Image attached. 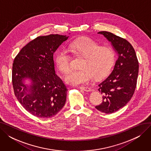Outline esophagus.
I'll use <instances>...</instances> for the list:
<instances>
[{
	"label": "esophagus",
	"instance_id": "obj_1",
	"mask_svg": "<svg viewBox=\"0 0 151 151\" xmlns=\"http://www.w3.org/2000/svg\"><path fill=\"white\" fill-rule=\"evenodd\" d=\"M81 89L84 91H86V92H89L91 91V89L88 88V87H84V86H80L79 87Z\"/></svg>",
	"mask_w": 151,
	"mask_h": 151
}]
</instances>
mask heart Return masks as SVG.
Returning a JSON list of instances; mask_svg holds the SVG:
<instances>
[{
	"instance_id": "heart-1",
	"label": "heart",
	"mask_w": 151,
	"mask_h": 151,
	"mask_svg": "<svg viewBox=\"0 0 151 151\" xmlns=\"http://www.w3.org/2000/svg\"><path fill=\"white\" fill-rule=\"evenodd\" d=\"M68 50L76 56L83 57L78 70H71L65 76L67 83L74 85L91 81L95 76L100 78L107 75L116 62V54L111 47L101 46L93 40L86 38L76 40L68 45ZM68 51L62 48L55 57V63L62 73H67L71 67Z\"/></svg>"
}]
</instances>
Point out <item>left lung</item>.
Segmentation results:
<instances>
[{
	"mask_svg": "<svg viewBox=\"0 0 151 151\" xmlns=\"http://www.w3.org/2000/svg\"><path fill=\"white\" fill-rule=\"evenodd\" d=\"M111 42L119 58L111 73L99 84L103 93L101 104L96 106L100 111L113 113L124 107L130 100L135 91L139 63L132 45L125 38L106 31L99 32Z\"/></svg>",
	"mask_w": 151,
	"mask_h": 151,
	"instance_id": "1",
	"label": "left lung"
}]
</instances>
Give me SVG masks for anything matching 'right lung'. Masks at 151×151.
I'll return each mask as SVG.
<instances>
[{
  "instance_id": "add662e5",
  "label": "right lung",
  "mask_w": 151,
  "mask_h": 151,
  "mask_svg": "<svg viewBox=\"0 0 151 151\" xmlns=\"http://www.w3.org/2000/svg\"><path fill=\"white\" fill-rule=\"evenodd\" d=\"M67 38L58 34L38 37L24 46L13 60L12 84L15 96L36 117H52L65 104L67 88L55 73L53 53ZM26 77L33 81L29 90L22 83Z\"/></svg>"
}]
</instances>
